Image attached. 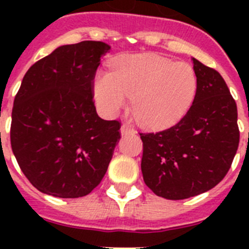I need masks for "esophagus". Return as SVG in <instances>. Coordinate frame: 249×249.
Masks as SVG:
<instances>
[{
	"mask_svg": "<svg viewBox=\"0 0 249 249\" xmlns=\"http://www.w3.org/2000/svg\"><path fill=\"white\" fill-rule=\"evenodd\" d=\"M129 133H136V131L132 128L129 124H127V123H123L122 126H121V135L126 136V135H129Z\"/></svg>",
	"mask_w": 249,
	"mask_h": 249,
	"instance_id": "34e87169",
	"label": "esophagus"
}]
</instances>
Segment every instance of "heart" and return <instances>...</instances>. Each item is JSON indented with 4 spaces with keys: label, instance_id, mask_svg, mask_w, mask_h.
Instances as JSON below:
<instances>
[{
    "label": "heart",
    "instance_id": "obj_1",
    "mask_svg": "<svg viewBox=\"0 0 249 249\" xmlns=\"http://www.w3.org/2000/svg\"><path fill=\"white\" fill-rule=\"evenodd\" d=\"M198 81L187 63H175L157 54L124 57L111 73L94 78V98L107 116H114L133 100L132 108L142 126L163 129L178 123L195 102Z\"/></svg>",
    "mask_w": 249,
    "mask_h": 249
}]
</instances>
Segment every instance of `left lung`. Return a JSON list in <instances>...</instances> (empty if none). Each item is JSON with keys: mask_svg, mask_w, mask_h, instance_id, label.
Masks as SVG:
<instances>
[{"mask_svg": "<svg viewBox=\"0 0 249 249\" xmlns=\"http://www.w3.org/2000/svg\"><path fill=\"white\" fill-rule=\"evenodd\" d=\"M198 89L177 124L140 133L144 183L160 197L184 199L210 191L227 175L239 143L237 105L218 72L192 58Z\"/></svg>", "mask_w": 249, "mask_h": 249, "instance_id": "1", "label": "left lung"}]
</instances>
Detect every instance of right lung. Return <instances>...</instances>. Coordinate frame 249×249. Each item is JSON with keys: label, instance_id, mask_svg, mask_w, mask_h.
<instances>
[{"label": "right lung", "instance_id": "right-lung-1", "mask_svg": "<svg viewBox=\"0 0 249 249\" xmlns=\"http://www.w3.org/2000/svg\"><path fill=\"white\" fill-rule=\"evenodd\" d=\"M109 50L100 41L59 46L22 80L13 102L11 147L39 192L78 198L107 172L121 124L97 114L93 80Z\"/></svg>", "mask_w": 249, "mask_h": 249}]
</instances>
